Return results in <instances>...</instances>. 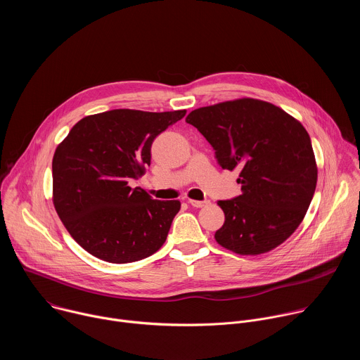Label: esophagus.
Wrapping results in <instances>:
<instances>
[{
    "label": "esophagus",
    "mask_w": 360,
    "mask_h": 360,
    "mask_svg": "<svg viewBox=\"0 0 360 360\" xmlns=\"http://www.w3.org/2000/svg\"><path fill=\"white\" fill-rule=\"evenodd\" d=\"M188 203L191 205V207H193V208H202V207H207V205H210L211 202H210L208 199H205V200H195V199H189V200H188Z\"/></svg>",
    "instance_id": "1"
}]
</instances>
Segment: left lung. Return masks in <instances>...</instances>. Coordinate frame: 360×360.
Returning <instances> with one entry per match:
<instances>
[{
	"instance_id": "1",
	"label": "left lung",
	"mask_w": 360,
	"mask_h": 360,
	"mask_svg": "<svg viewBox=\"0 0 360 360\" xmlns=\"http://www.w3.org/2000/svg\"><path fill=\"white\" fill-rule=\"evenodd\" d=\"M185 121L207 138L222 169H240L242 195L218 200L225 224L217 242L235 253L258 255L286 240L309 208L318 181L302 124L252 98L193 110Z\"/></svg>"
}]
</instances>
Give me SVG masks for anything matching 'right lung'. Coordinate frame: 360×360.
Masks as SVG:
<instances>
[{"label":"right lung","mask_w":360,"mask_h":360,"mask_svg":"<svg viewBox=\"0 0 360 360\" xmlns=\"http://www.w3.org/2000/svg\"><path fill=\"white\" fill-rule=\"evenodd\" d=\"M186 114L112 110L77 122L53 160L54 207L70 235L95 258L129 264L167 240L179 200L131 188L150 165V146Z\"/></svg>","instance_id":"obj_1"}]
</instances>
